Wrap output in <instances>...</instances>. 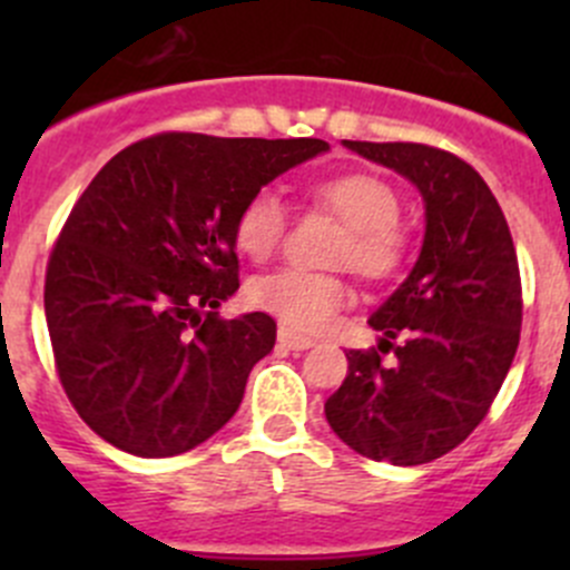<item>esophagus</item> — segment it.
I'll use <instances>...</instances> for the list:
<instances>
[{
    "label": "esophagus",
    "mask_w": 570,
    "mask_h": 570,
    "mask_svg": "<svg viewBox=\"0 0 570 570\" xmlns=\"http://www.w3.org/2000/svg\"><path fill=\"white\" fill-rule=\"evenodd\" d=\"M278 342L284 344V347H289V350H308V347H314V344H317L312 336H303V333L289 331V327H281Z\"/></svg>",
    "instance_id": "34e87169"
}]
</instances>
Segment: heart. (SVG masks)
Instances as JSON below:
<instances>
[{"mask_svg":"<svg viewBox=\"0 0 570 570\" xmlns=\"http://www.w3.org/2000/svg\"><path fill=\"white\" fill-rule=\"evenodd\" d=\"M314 209L342 223L333 264H347L364 281L381 284L402 273L413 250V234L400 217V195L381 176L353 170L322 178L308 189ZM286 234V209L273 193H256L234 220V243L253 262H267ZM256 308L295 331H320L350 303V286L338 275L278 269L250 281Z\"/></svg>","mask_w":570,"mask_h":570,"instance_id":"heart-1","label":"heart"}]
</instances>
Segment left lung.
<instances>
[{
	"instance_id": "8db88e82",
	"label": "left lung",
	"mask_w": 570,
	"mask_h": 570,
	"mask_svg": "<svg viewBox=\"0 0 570 570\" xmlns=\"http://www.w3.org/2000/svg\"><path fill=\"white\" fill-rule=\"evenodd\" d=\"M344 146L416 184L428 232L405 284L372 314L381 344L347 350L325 416L358 455L430 463L469 439L508 377L524 308L519 256L502 206L461 157L424 142Z\"/></svg>"
}]
</instances>
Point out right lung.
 I'll use <instances>...</instances> for the list:
<instances>
[{
    "mask_svg": "<svg viewBox=\"0 0 570 570\" xmlns=\"http://www.w3.org/2000/svg\"><path fill=\"white\" fill-rule=\"evenodd\" d=\"M325 140L163 131L131 142L73 204L46 264L55 370L94 433L140 458L204 444L273 350L264 312L223 320L239 289L234 220Z\"/></svg>",
    "mask_w": 570,
    "mask_h": 570,
    "instance_id": "add662e5",
    "label": "right lung"
}]
</instances>
